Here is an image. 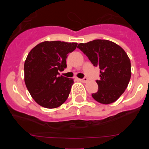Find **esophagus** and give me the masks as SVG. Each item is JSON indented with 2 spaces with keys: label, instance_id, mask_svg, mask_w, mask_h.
Wrapping results in <instances>:
<instances>
[{
  "label": "esophagus",
  "instance_id": "esophagus-1",
  "mask_svg": "<svg viewBox=\"0 0 149 149\" xmlns=\"http://www.w3.org/2000/svg\"><path fill=\"white\" fill-rule=\"evenodd\" d=\"M79 81L81 82H83V83H86V82L88 81V79H87V78H84V79H79Z\"/></svg>",
  "mask_w": 149,
  "mask_h": 149
}]
</instances>
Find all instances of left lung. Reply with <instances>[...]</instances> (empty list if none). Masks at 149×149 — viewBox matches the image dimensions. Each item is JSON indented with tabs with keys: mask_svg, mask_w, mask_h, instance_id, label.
Wrapping results in <instances>:
<instances>
[{
	"mask_svg": "<svg viewBox=\"0 0 149 149\" xmlns=\"http://www.w3.org/2000/svg\"><path fill=\"white\" fill-rule=\"evenodd\" d=\"M91 63L100 69L97 92L91 94L98 102L108 104L116 101L127 88L131 76V65L124 49L113 42L95 40L77 47Z\"/></svg>",
	"mask_w": 149,
	"mask_h": 149,
	"instance_id": "left-lung-1",
	"label": "left lung"
}]
</instances>
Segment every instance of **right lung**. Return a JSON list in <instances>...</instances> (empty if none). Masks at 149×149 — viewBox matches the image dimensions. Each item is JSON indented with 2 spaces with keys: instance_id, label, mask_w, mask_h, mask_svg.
Returning <instances> with one entry per match:
<instances>
[{
  "instance_id": "add662e5",
  "label": "right lung",
  "mask_w": 149,
  "mask_h": 149,
  "mask_svg": "<svg viewBox=\"0 0 149 149\" xmlns=\"http://www.w3.org/2000/svg\"><path fill=\"white\" fill-rule=\"evenodd\" d=\"M76 42H43L34 47L24 63V81L31 97L43 107L62 105L68 97L73 79L59 76L67 67L66 58Z\"/></svg>"
}]
</instances>
